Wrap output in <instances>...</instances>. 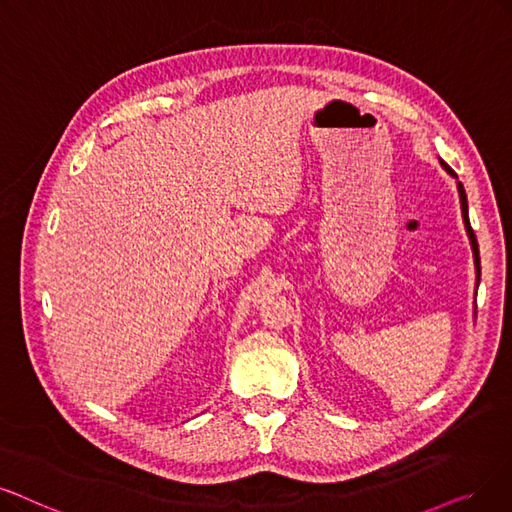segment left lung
<instances>
[{
  "label": "left lung",
  "mask_w": 512,
  "mask_h": 512,
  "mask_svg": "<svg viewBox=\"0 0 512 512\" xmlns=\"http://www.w3.org/2000/svg\"><path fill=\"white\" fill-rule=\"evenodd\" d=\"M441 166L452 174V176H456V172L447 166L445 161H441ZM458 191H460V203H462V216H464V224H466V231H468V237H470V245H473V252H475V267H477V275H481V262H479V245H477V237H475V233H473V229H470V222H468V206H466V193H464V187H462V182H458Z\"/></svg>",
  "instance_id": "left-lung-1"
}]
</instances>
